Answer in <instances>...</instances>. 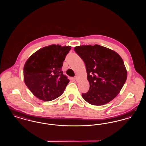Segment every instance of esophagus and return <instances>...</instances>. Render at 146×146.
<instances>
[{
  "label": "esophagus",
  "instance_id": "obj_1",
  "mask_svg": "<svg viewBox=\"0 0 146 146\" xmlns=\"http://www.w3.org/2000/svg\"><path fill=\"white\" fill-rule=\"evenodd\" d=\"M74 79H75V80H76V82H78V81L79 80V78H78V77L77 76H75Z\"/></svg>",
  "mask_w": 146,
  "mask_h": 146
}]
</instances>
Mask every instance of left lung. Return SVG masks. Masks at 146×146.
Returning <instances> with one entry per match:
<instances>
[{
    "mask_svg": "<svg viewBox=\"0 0 146 146\" xmlns=\"http://www.w3.org/2000/svg\"><path fill=\"white\" fill-rule=\"evenodd\" d=\"M74 50L86 66L89 90L82 97L94 106L106 104L116 97L127 79L122 58L115 51L95 45L76 46Z\"/></svg>",
    "mask_w": 146,
    "mask_h": 146,
    "instance_id": "left-lung-1",
    "label": "left lung"
}]
</instances>
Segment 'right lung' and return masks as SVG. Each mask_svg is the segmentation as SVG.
Wrapping results in <instances>:
<instances>
[{"mask_svg": "<svg viewBox=\"0 0 146 146\" xmlns=\"http://www.w3.org/2000/svg\"><path fill=\"white\" fill-rule=\"evenodd\" d=\"M71 46L52 44L31 56L23 67L26 85L35 96L50 101L60 96L70 80L63 74V61Z\"/></svg>", "mask_w": 146, "mask_h": 146, "instance_id": "add662e5", "label": "right lung"}]
</instances>
